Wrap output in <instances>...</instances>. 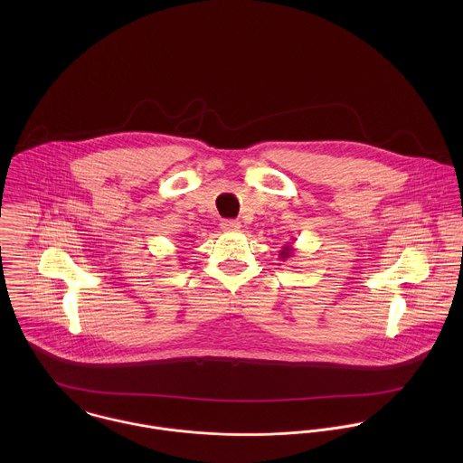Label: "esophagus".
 <instances>
[{"instance_id":"34e87169","label":"esophagus","mask_w":463,"mask_h":463,"mask_svg":"<svg viewBox=\"0 0 463 463\" xmlns=\"http://www.w3.org/2000/svg\"><path fill=\"white\" fill-rule=\"evenodd\" d=\"M221 228L224 232H237V230H241V221H237V219H224L221 222Z\"/></svg>"}]
</instances>
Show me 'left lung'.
<instances>
[{
    "mask_svg": "<svg viewBox=\"0 0 463 463\" xmlns=\"http://www.w3.org/2000/svg\"><path fill=\"white\" fill-rule=\"evenodd\" d=\"M294 253H296V250H294V246H292V242H288V244H285L281 250H279V260H288V259H292L294 257Z\"/></svg>",
    "mask_w": 463,
    "mask_h": 463,
    "instance_id": "obj_1",
    "label": "left lung"
}]
</instances>
